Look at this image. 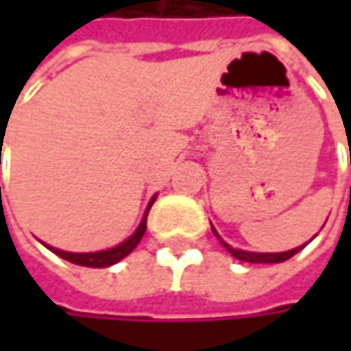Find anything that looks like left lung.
Listing matches in <instances>:
<instances>
[{
  "label": "left lung",
  "mask_w": 351,
  "mask_h": 351,
  "mask_svg": "<svg viewBox=\"0 0 351 351\" xmlns=\"http://www.w3.org/2000/svg\"><path fill=\"white\" fill-rule=\"evenodd\" d=\"M213 234L219 238V234L213 230ZM221 240V238H219ZM221 244L223 247L234 256V258H238V260H242V262H252V264H278V262H285V260H289V258H293L297 252H301L303 247L307 244L299 245V247H295V250H289V252H276V254H262V252H245V250H238V247H232L230 244H226L223 240H221Z\"/></svg>",
  "instance_id": "left-lung-1"
}]
</instances>
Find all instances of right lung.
<instances>
[{"instance_id": "1", "label": "right lung", "mask_w": 351, "mask_h": 351, "mask_svg": "<svg viewBox=\"0 0 351 351\" xmlns=\"http://www.w3.org/2000/svg\"><path fill=\"white\" fill-rule=\"evenodd\" d=\"M152 203H154V199L150 201V205H148V209H146V213H144V219H142V223L138 226V230H136L125 242H121V244L115 245V247L101 250V252H87V254L62 252V250H56V247H50V245H46V247L52 250L56 256H60V258H64V260H69V262H73V264H79V266H89V268H106V266H111V264L119 262L121 258H125L136 245L140 244V240H142V236H144V232H146V217H148V211H150Z\"/></svg>"}]
</instances>
